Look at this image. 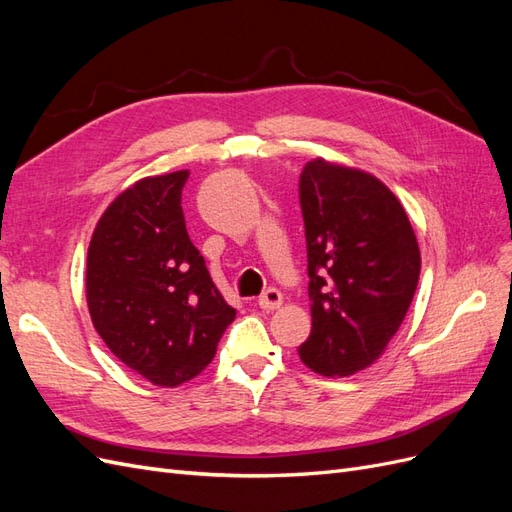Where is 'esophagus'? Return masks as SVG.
<instances>
[{
    "mask_svg": "<svg viewBox=\"0 0 512 512\" xmlns=\"http://www.w3.org/2000/svg\"><path fill=\"white\" fill-rule=\"evenodd\" d=\"M282 301H284V294L277 290V288H267L265 292L260 294L258 297V305L262 307V309H277L282 305Z\"/></svg>",
    "mask_w": 512,
    "mask_h": 512,
    "instance_id": "obj_1",
    "label": "esophagus"
}]
</instances>
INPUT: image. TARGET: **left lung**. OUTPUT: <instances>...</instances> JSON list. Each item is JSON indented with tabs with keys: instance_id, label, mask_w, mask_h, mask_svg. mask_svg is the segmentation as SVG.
<instances>
[{
	"instance_id": "8db88e82",
	"label": "left lung",
	"mask_w": 512,
	"mask_h": 512,
	"mask_svg": "<svg viewBox=\"0 0 512 512\" xmlns=\"http://www.w3.org/2000/svg\"><path fill=\"white\" fill-rule=\"evenodd\" d=\"M312 333L301 361L322 376L369 367L404 322L421 252L408 215L363 170L307 162L299 177Z\"/></svg>"
}]
</instances>
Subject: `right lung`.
Here are the masks:
<instances>
[{"mask_svg": "<svg viewBox=\"0 0 512 512\" xmlns=\"http://www.w3.org/2000/svg\"><path fill=\"white\" fill-rule=\"evenodd\" d=\"M188 177L177 170L136 181L104 211L87 252V305L98 335L158 386L198 376L237 316L185 230Z\"/></svg>", "mask_w": 512, "mask_h": 512, "instance_id": "right-lung-1", "label": "right lung"}]
</instances>
